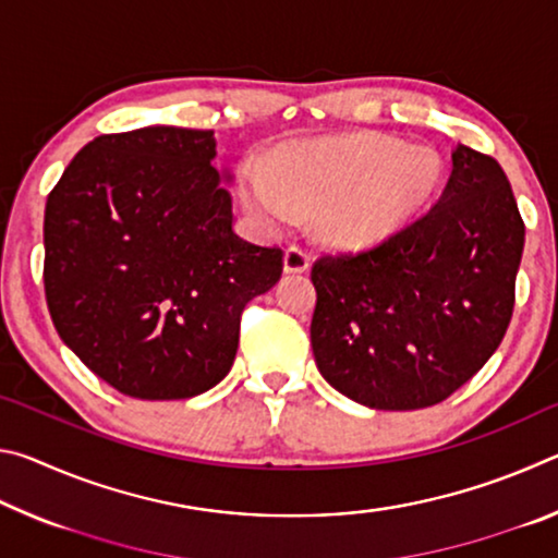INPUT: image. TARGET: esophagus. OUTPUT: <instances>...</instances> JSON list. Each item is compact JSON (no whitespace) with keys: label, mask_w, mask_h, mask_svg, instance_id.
Instances as JSON below:
<instances>
[{"label":"esophagus","mask_w":558,"mask_h":558,"mask_svg":"<svg viewBox=\"0 0 558 558\" xmlns=\"http://www.w3.org/2000/svg\"><path fill=\"white\" fill-rule=\"evenodd\" d=\"M282 263H286V272H305L310 268V253L300 245H288Z\"/></svg>","instance_id":"obj_1"}]
</instances>
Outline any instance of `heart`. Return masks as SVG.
Masks as SVG:
<instances>
[{
	"instance_id": "obj_1",
	"label": "heart",
	"mask_w": 558,
	"mask_h": 558,
	"mask_svg": "<svg viewBox=\"0 0 558 558\" xmlns=\"http://www.w3.org/2000/svg\"><path fill=\"white\" fill-rule=\"evenodd\" d=\"M436 179L426 149L354 135L292 149L276 165L248 162L243 199L268 229H288L302 211H317L329 241L366 243L389 233Z\"/></svg>"
}]
</instances>
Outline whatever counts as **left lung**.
<instances>
[{
  "instance_id": "left-lung-1",
  "label": "left lung",
  "mask_w": 558,
  "mask_h": 558,
  "mask_svg": "<svg viewBox=\"0 0 558 558\" xmlns=\"http://www.w3.org/2000/svg\"><path fill=\"white\" fill-rule=\"evenodd\" d=\"M524 221L497 159L460 145L440 202L362 251L313 266L317 369L356 403L446 401L502 342Z\"/></svg>"
}]
</instances>
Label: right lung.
<instances>
[{
    "label": "right lung",
    "instance_id": "right-lung-1",
    "mask_svg": "<svg viewBox=\"0 0 558 558\" xmlns=\"http://www.w3.org/2000/svg\"><path fill=\"white\" fill-rule=\"evenodd\" d=\"M214 130L100 135L51 189L44 290L53 327L112 389L192 399L229 374L241 315L282 276V251L233 231Z\"/></svg>",
    "mask_w": 558,
    "mask_h": 558
}]
</instances>
